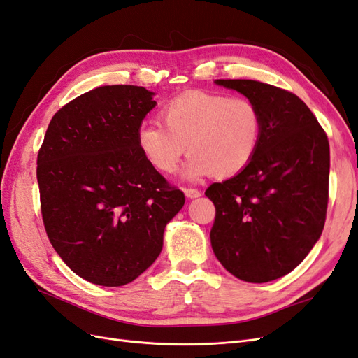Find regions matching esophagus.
<instances>
[{
	"label": "esophagus",
	"instance_id": "1",
	"mask_svg": "<svg viewBox=\"0 0 358 358\" xmlns=\"http://www.w3.org/2000/svg\"><path fill=\"white\" fill-rule=\"evenodd\" d=\"M183 192L188 199H197L201 196V191L196 189V188H183Z\"/></svg>",
	"mask_w": 358,
	"mask_h": 358
}]
</instances>
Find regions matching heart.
<instances>
[{
  "instance_id": "obj_1",
  "label": "heart",
  "mask_w": 358,
  "mask_h": 358,
  "mask_svg": "<svg viewBox=\"0 0 358 358\" xmlns=\"http://www.w3.org/2000/svg\"><path fill=\"white\" fill-rule=\"evenodd\" d=\"M161 122L146 121L137 129V146L159 173L171 175L185 154L189 178L218 179L239 175L251 164L263 137V115L246 96L189 91L170 100Z\"/></svg>"
}]
</instances>
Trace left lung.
<instances>
[{"label": "left lung", "instance_id": "1", "mask_svg": "<svg viewBox=\"0 0 358 358\" xmlns=\"http://www.w3.org/2000/svg\"><path fill=\"white\" fill-rule=\"evenodd\" d=\"M216 83L259 107L263 137L251 164L204 192L215 204L210 243L231 275L263 284L294 270L320 239L329 203V138L296 94L246 79Z\"/></svg>", "mask_w": 358, "mask_h": 358}]
</instances>
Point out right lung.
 <instances>
[{
	"label": "right lung",
	"mask_w": 358,
	"mask_h": 358,
	"mask_svg": "<svg viewBox=\"0 0 358 358\" xmlns=\"http://www.w3.org/2000/svg\"><path fill=\"white\" fill-rule=\"evenodd\" d=\"M152 95L134 85L85 92L53 115L38 150L46 234L62 262L96 285L121 287L142 275L185 203L137 146Z\"/></svg>",
	"instance_id": "obj_1"
}]
</instances>
